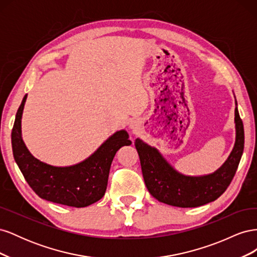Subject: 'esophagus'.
Wrapping results in <instances>:
<instances>
[{
  "instance_id": "1",
  "label": "esophagus",
  "mask_w": 257,
  "mask_h": 257,
  "mask_svg": "<svg viewBox=\"0 0 257 257\" xmlns=\"http://www.w3.org/2000/svg\"><path fill=\"white\" fill-rule=\"evenodd\" d=\"M130 127H131L132 130H135V128H136V124H135V123H132L131 125H130Z\"/></svg>"
}]
</instances>
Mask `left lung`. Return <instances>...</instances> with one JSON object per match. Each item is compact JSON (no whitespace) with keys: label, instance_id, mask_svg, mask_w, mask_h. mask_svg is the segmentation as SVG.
Here are the masks:
<instances>
[{"label":"left lung","instance_id":"8db88e82","mask_svg":"<svg viewBox=\"0 0 257 257\" xmlns=\"http://www.w3.org/2000/svg\"><path fill=\"white\" fill-rule=\"evenodd\" d=\"M235 128L236 141L229 157L214 173L204 176L179 173L157 148L137 138L135 147L148 191L161 203L180 208L199 207L219 198L230 184L243 153L244 130L237 102Z\"/></svg>","mask_w":257,"mask_h":257}]
</instances>
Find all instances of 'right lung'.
Segmentation results:
<instances>
[{
	"instance_id": "obj_1",
	"label": "right lung",
	"mask_w": 257,
	"mask_h": 257,
	"mask_svg": "<svg viewBox=\"0 0 257 257\" xmlns=\"http://www.w3.org/2000/svg\"><path fill=\"white\" fill-rule=\"evenodd\" d=\"M28 94L23 97L12 131L14 159L32 190L43 199L69 207L82 208L105 195L114 155L132 142L125 130L116 131L96 151L71 166H53L33 157L21 135V119Z\"/></svg>"
}]
</instances>
